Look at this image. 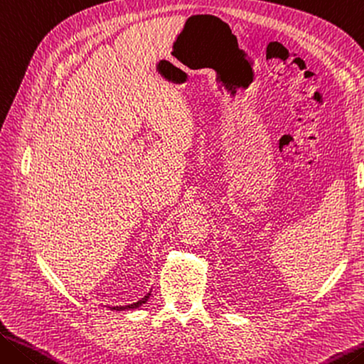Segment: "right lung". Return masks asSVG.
Wrapping results in <instances>:
<instances>
[{"label": "right lung", "instance_id": "add662e5", "mask_svg": "<svg viewBox=\"0 0 364 364\" xmlns=\"http://www.w3.org/2000/svg\"><path fill=\"white\" fill-rule=\"evenodd\" d=\"M151 291H148V294L143 296V299H140L139 301L135 303H130V305H122V306H108L111 309H116V311H126V309H135V308H140L141 305H145V303L148 301V299H150Z\"/></svg>", "mask_w": 364, "mask_h": 364}]
</instances>
